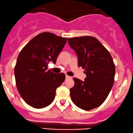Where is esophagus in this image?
Returning <instances> with one entry per match:
<instances>
[{
  "mask_svg": "<svg viewBox=\"0 0 133 133\" xmlns=\"http://www.w3.org/2000/svg\"><path fill=\"white\" fill-rule=\"evenodd\" d=\"M66 79H70V78H71V76H68V75H66Z\"/></svg>",
  "mask_w": 133,
  "mask_h": 133,
  "instance_id": "34e87169",
  "label": "esophagus"
}]
</instances>
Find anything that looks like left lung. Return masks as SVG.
I'll use <instances>...</instances> for the list:
<instances>
[{
  "mask_svg": "<svg viewBox=\"0 0 133 133\" xmlns=\"http://www.w3.org/2000/svg\"><path fill=\"white\" fill-rule=\"evenodd\" d=\"M78 59V66L85 69L83 81L75 78L70 89L71 101L78 107L90 110L98 107L109 96L114 83L115 66L110 52L94 37L68 39Z\"/></svg>",
  "mask_w": 133,
  "mask_h": 133,
  "instance_id": "1",
  "label": "left lung"
}]
</instances>
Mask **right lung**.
<instances>
[{
    "label": "right lung",
    "mask_w": 133,
    "mask_h": 133,
    "mask_svg": "<svg viewBox=\"0 0 133 133\" xmlns=\"http://www.w3.org/2000/svg\"><path fill=\"white\" fill-rule=\"evenodd\" d=\"M66 41V37L42 32L19 52L14 69L16 88L23 99L35 109L51 104L57 88L65 81V74H55L47 70L49 62L56 63Z\"/></svg>",
    "instance_id": "obj_1"
}]
</instances>
